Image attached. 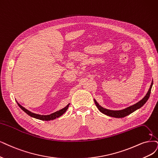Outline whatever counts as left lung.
<instances>
[{
    "label": "left lung",
    "mask_w": 158,
    "mask_h": 158,
    "mask_svg": "<svg viewBox=\"0 0 158 158\" xmlns=\"http://www.w3.org/2000/svg\"><path fill=\"white\" fill-rule=\"evenodd\" d=\"M153 85V81L152 83H151L150 89L147 92V94H146V96L142 99L141 101H139V102H137V103L131 106L128 107L122 110H109V109H105L103 107H102V106H100V105L98 103V102L96 101V100H94V102L96 107L98 108V109L100 110V111L102 112V113H103L104 114H106L107 116H111V117H115V118H123L125 117V116L130 114L131 113H133L134 111H135L136 110L139 109L141 108V107H143L144 103H146V102H147V100H148V98L150 97V94L151 93V89Z\"/></svg>",
    "instance_id": "8db88e82"
}]
</instances>
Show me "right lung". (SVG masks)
I'll list each match as a JSON object with an SVG mask.
<instances>
[{"instance_id":"add662e5","label":"right lung","mask_w":158,"mask_h":158,"mask_svg":"<svg viewBox=\"0 0 158 158\" xmlns=\"http://www.w3.org/2000/svg\"><path fill=\"white\" fill-rule=\"evenodd\" d=\"M17 104H18L19 107L23 110V111H25L29 116H32V117H33V118L41 120H47V121L51 120H54V119H55L56 118L60 117V116H62L64 113L66 111L67 109H68L69 106V103L64 108H63V109H60L59 110H58V111H56V112H55L53 113H52L51 114H48V115H40V114H35V113H32L31 111H29L28 110L26 109L25 107H23V106H21L19 103H17Z\"/></svg>"}]
</instances>
